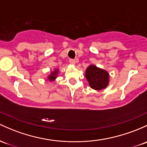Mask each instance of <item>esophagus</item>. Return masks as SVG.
Segmentation results:
<instances>
[{"instance_id":"obj_1","label":"esophagus","mask_w":147,"mask_h":147,"mask_svg":"<svg viewBox=\"0 0 147 147\" xmlns=\"http://www.w3.org/2000/svg\"><path fill=\"white\" fill-rule=\"evenodd\" d=\"M70 63L71 64H75L76 63V61L75 60V59H70Z\"/></svg>"}]
</instances>
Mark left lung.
<instances>
[{
	"label": "left lung",
	"mask_w": 147,
	"mask_h": 147,
	"mask_svg": "<svg viewBox=\"0 0 147 147\" xmlns=\"http://www.w3.org/2000/svg\"><path fill=\"white\" fill-rule=\"evenodd\" d=\"M90 86L95 90H101L106 88L109 84V74L106 70L91 65L87 67L85 74Z\"/></svg>",
	"instance_id": "1"
}]
</instances>
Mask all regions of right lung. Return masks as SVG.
Segmentation results:
<instances>
[{
	"label": "right lung",
	"mask_w": 147,
	"mask_h": 147,
	"mask_svg": "<svg viewBox=\"0 0 147 147\" xmlns=\"http://www.w3.org/2000/svg\"><path fill=\"white\" fill-rule=\"evenodd\" d=\"M58 70H55V71L51 72V75L48 77V79L50 80V81H54V80L56 78V76H57V73H58Z\"/></svg>",
	"instance_id": "add662e5"
}]
</instances>
